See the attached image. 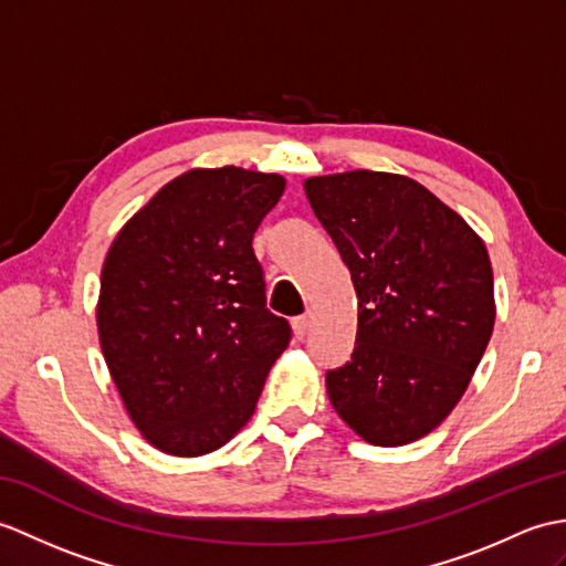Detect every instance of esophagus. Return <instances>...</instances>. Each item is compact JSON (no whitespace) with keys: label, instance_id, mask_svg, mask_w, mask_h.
Returning a JSON list of instances; mask_svg holds the SVG:
<instances>
[{"label":"esophagus","instance_id":"esophagus-1","mask_svg":"<svg viewBox=\"0 0 566 566\" xmlns=\"http://www.w3.org/2000/svg\"><path fill=\"white\" fill-rule=\"evenodd\" d=\"M308 325H311L308 315H298V318H294V321H292L294 337H296V339H304V337H306V333H308Z\"/></svg>","mask_w":566,"mask_h":566}]
</instances>
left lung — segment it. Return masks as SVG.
Segmentation results:
<instances>
[{"label": "left lung", "mask_w": 566, "mask_h": 566, "mask_svg": "<svg viewBox=\"0 0 566 566\" xmlns=\"http://www.w3.org/2000/svg\"><path fill=\"white\" fill-rule=\"evenodd\" d=\"M304 190L359 298L352 359L325 374L335 412L374 446L422 439L463 398L492 337L488 248L407 176L359 168Z\"/></svg>", "instance_id": "left-lung-1"}]
</instances>
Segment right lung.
<instances>
[{"mask_svg": "<svg viewBox=\"0 0 566 566\" xmlns=\"http://www.w3.org/2000/svg\"><path fill=\"white\" fill-rule=\"evenodd\" d=\"M286 180L235 166L174 178L115 235L98 339L125 410L154 449L195 458L253 417L292 327L265 306L253 233Z\"/></svg>", "mask_w": 566, "mask_h": 566, "instance_id": "right-lung-1", "label": "right lung"}]
</instances>
